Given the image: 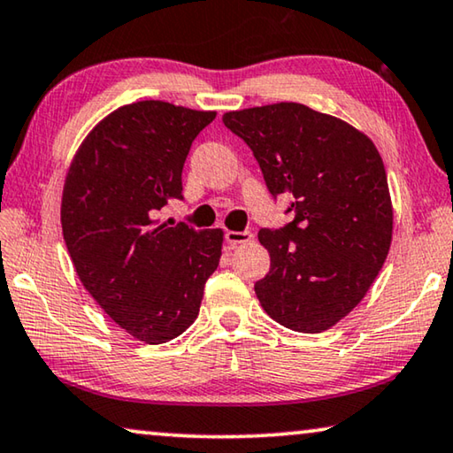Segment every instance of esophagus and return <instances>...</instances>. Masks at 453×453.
Returning <instances> with one entry per match:
<instances>
[{"label":"esophagus","instance_id":"esophagus-1","mask_svg":"<svg viewBox=\"0 0 453 453\" xmlns=\"http://www.w3.org/2000/svg\"><path fill=\"white\" fill-rule=\"evenodd\" d=\"M252 238H254L252 232H226V242L232 248L246 244V242H250Z\"/></svg>","mask_w":453,"mask_h":453}]
</instances>
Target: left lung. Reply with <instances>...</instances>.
I'll return each instance as SVG.
<instances>
[{"label": "left lung", "instance_id": "left-lung-1", "mask_svg": "<svg viewBox=\"0 0 453 453\" xmlns=\"http://www.w3.org/2000/svg\"><path fill=\"white\" fill-rule=\"evenodd\" d=\"M224 124L295 213L285 227L260 229L270 273L256 296L280 326L326 332L364 299L388 256L393 205L380 154L366 134L303 104L227 111Z\"/></svg>", "mask_w": 453, "mask_h": 453}]
</instances>
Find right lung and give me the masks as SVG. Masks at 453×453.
<instances>
[{
    "label": "right lung",
    "mask_w": 453,
    "mask_h": 453,
    "mask_svg": "<svg viewBox=\"0 0 453 453\" xmlns=\"http://www.w3.org/2000/svg\"><path fill=\"white\" fill-rule=\"evenodd\" d=\"M215 119L166 101H138L89 132L66 173L65 244L83 287L121 329L165 343L197 319L224 232L158 219L183 199L193 140Z\"/></svg>",
    "instance_id": "1"
}]
</instances>
